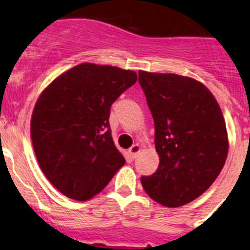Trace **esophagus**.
Instances as JSON below:
<instances>
[{"label": "esophagus", "instance_id": "1", "mask_svg": "<svg viewBox=\"0 0 250 250\" xmlns=\"http://www.w3.org/2000/svg\"><path fill=\"white\" fill-rule=\"evenodd\" d=\"M140 150H141V146L139 144L132 145V146L129 149V155L131 156L132 159L136 158V155H138L139 152H140Z\"/></svg>", "mask_w": 250, "mask_h": 250}]
</instances>
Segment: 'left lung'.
<instances>
[{"instance_id": "1", "label": "left lung", "mask_w": 250, "mask_h": 250, "mask_svg": "<svg viewBox=\"0 0 250 250\" xmlns=\"http://www.w3.org/2000/svg\"><path fill=\"white\" fill-rule=\"evenodd\" d=\"M155 124L159 167L141 176L152 200L178 208L199 198L222 171L229 150L219 104L204 83L176 74L139 71Z\"/></svg>"}]
</instances>
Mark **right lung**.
<instances>
[{"instance_id": "add662e5", "label": "right lung", "mask_w": 250, "mask_h": 250, "mask_svg": "<svg viewBox=\"0 0 250 250\" xmlns=\"http://www.w3.org/2000/svg\"><path fill=\"white\" fill-rule=\"evenodd\" d=\"M136 80L132 70L83 62L37 99L30 127L35 155L48 182L70 199L94 198L125 164L110 132V107Z\"/></svg>"}]
</instances>
